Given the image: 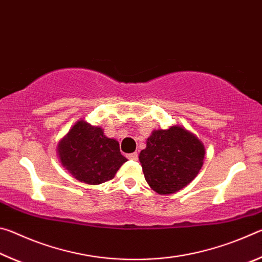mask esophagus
Here are the masks:
<instances>
[{
	"instance_id": "obj_1",
	"label": "esophagus",
	"mask_w": 262,
	"mask_h": 262,
	"mask_svg": "<svg viewBox=\"0 0 262 262\" xmlns=\"http://www.w3.org/2000/svg\"><path fill=\"white\" fill-rule=\"evenodd\" d=\"M127 158H128V159H132V161H137V158H139V155H137V152L128 154V155H127Z\"/></svg>"
}]
</instances>
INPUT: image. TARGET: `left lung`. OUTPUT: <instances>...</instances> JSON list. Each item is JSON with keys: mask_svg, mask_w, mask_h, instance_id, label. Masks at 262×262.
<instances>
[{"mask_svg": "<svg viewBox=\"0 0 262 262\" xmlns=\"http://www.w3.org/2000/svg\"><path fill=\"white\" fill-rule=\"evenodd\" d=\"M206 150L193 133L180 126L154 130L140 152L144 178L158 194H173L201 170Z\"/></svg>", "mask_w": 262, "mask_h": 262, "instance_id": "8db88e82", "label": "left lung"}]
</instances>
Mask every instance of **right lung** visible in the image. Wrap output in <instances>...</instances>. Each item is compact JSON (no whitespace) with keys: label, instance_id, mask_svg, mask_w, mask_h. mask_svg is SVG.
<instances>
[{"label":"right lung","instance_id":"add662e5","mask_svg":"<svg viewBox=\"0 0 262 262\" xmlns=\"http://www.w3.org/2000/svg\"><path fill=\"white\" fill-rule=\"evenodd\" d=\"M62 166L74 178L89 185H99L114 178L127 158L119 142L104 135L100 127L85 121L75 123L57 145Z\"/></svg>","mask_w":262,"mask_h":262}]
</instances>
